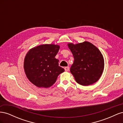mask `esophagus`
I'll use <instances>...</instances> for the list:
<instances>
[{
  "instance_id": "esophagus-1",
  "label": "esophagus",
  "mask_w": 123,
  "mask_h": 123,
  "mask_svg": "<svg viewBox=\"0 0 123 123\" xmlns=\"http://www.w3.org/2000/svg\"><path fill=\"white\" fill-rule=\"evenodd\" d=\"M65 70L66 71H69V70H70L69 67H65Z\"/></svg>"
}]
</instances>
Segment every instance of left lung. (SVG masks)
I'll use <instances>...</instances> for the list:
<instances>
[{"label": "left lung", "instance_id": "left-lung-1", "mask_svg": "<svg viewBox=\"0 0 123 123\" xmlns=\"http://www.w3.org/2000/svg\"><path fill=\"white\" fill-rule=\"evenodd\" d=\"M68 47L74 57L70 72L77 83L83 86L96 82L101 76L104 68V61L100 51L91 43L85 42Z\"/></svg>", "mask_w": 123, "mask_h": 123}]
</instances>
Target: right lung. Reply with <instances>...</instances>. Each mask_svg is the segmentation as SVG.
I'll return each mask as SVG.
<instances>
[{
    "instance_id": "obj_1",
    "label": "right lung",
    "mask_w": 123,
    "mask_h": 123,
    "mask_svg": "<svg viewBox=\"0 0 123 123\" xmlns=\"http://www.w3.org/2000/svg\"><path fill=\"white\" fill-rule=\"evenodd\" d=\"M59 49L58 45L42 44L31 49L26 55L24 61L25 74L37 87H51L59 74L65 71L55 58Z\"/></svg>"
}]
</instances>
